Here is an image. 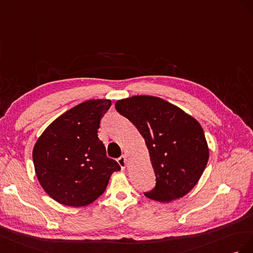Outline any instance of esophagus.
<instances>
[{"instance_id": "esophagus-1", "label": "esophagus", "mask_w": 253, "mask_h": 253, "mask_svg": "<svg viewBox=\"0 0 253 253\" xmlns=\"http://www.w3.org/2000/svg\"><path fill=\"white\" fill-rule=\"evenodd\" d=\"M118 163L120 164V167L124 169H126V157L125 156H121L119 159H118Z\"/></svg>"}]
</instances>
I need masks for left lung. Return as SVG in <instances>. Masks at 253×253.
I'll return each instance as SVG.
<instances>
[{"mask_svg":"<svg viewBox=\"0 0 253 253\" xmlns=\"http://www.w3.org/2000/svg\"><path fill=\"white\" fill-rule=\"evenodd\" d=\"M115 109L145 140L156 186L145 196L160 203L183 197L197 184L209 160L203 127L190 114L160 97L135 95L118 100Z\"/></svg>","mask_w":253,"mask_h":253,"instance_id":"8db88e82","label":"left lung"}]
</instances>
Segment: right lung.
Instances as JSON below:
<instances>
[{
    "label": "right lung",
    "instance_id": "obj_1",
    "mask_svg": "<svg viewBox=\"0 0 253 253\" xmlns=\"http://www.w3.org/2000/svg\"><path fill=\"white\" fill-rule=\"evenodd\" d=\"M110 99H90L57 118L36 142L33 160L41 186L57 203L74 208L102 195L119 163L98 139L100 119Z\"/></svg>",
    "mask_w": 253,
    "mask_h": 253
}]
</instances>
